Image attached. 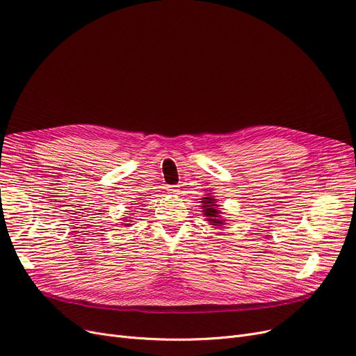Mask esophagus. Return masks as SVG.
<instances>
[{"label": "esophagus", "instance_id": "esophagus-1", "mask_svg": "<svg viewBox=\"0 0 356 356\" xmlns=\"http://www.w3.org/2000/svg\"><path fill=\"white\" fill-rule=\"evenodd\" d=\"M180 186H177V184H175V186H168V193L170 195H173V196H176V195H180Z\"/></svg>", "mask_w": 356, "mask_h": 356}]
</instances>
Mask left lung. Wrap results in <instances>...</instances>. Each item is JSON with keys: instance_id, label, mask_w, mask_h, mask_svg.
<instances>
[{"instance_id": "obj_1", "label": "left lung", "mask_w": 356, "mask_h": 356, "mask_svg": "<svg viewBox=\"0 0 356 356\" xmlns=\"http://www.w3.org/2000/svg\"><path fill=\"white\" fill-rule=\"evenodd\" d=\"M202 203H203V207H202V212H203V215L207 216L208 219V222L211 223V225H215V227H220V225H225V223H223V220L220 219V211L218 209V207L219 204H216V199H213V197H202Z\"/></svg>"}]
</instances>
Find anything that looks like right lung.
<instances>
[{
  "label": "right lung",
  "mask_w": 356,
  "mask_h": 356,
  "mask_svg": "<svg viewBox=\"0 0 356 356\" xmlns=\"http://www.w3.org/2000/svg\"><path fill=\"white\" fill-rule=\"evenodd\" d=\"M129 225V223H125V227H128Z\"/></svg>",
  "instance_id": "1"
}]
</instances>
